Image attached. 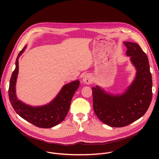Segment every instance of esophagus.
Instances as JSON below:
<instances>
[{"label":"esophagus","mask_w":159,"mask_h":159,"mask_svg":"<svg viewBox=\"0 0 159 159\" xmlns=\"http://www.w3.org/2000/svg\"><path fill=\"white\" fill-rule=\"evenodd\" d=\"M82 80H83V82L85 84H90V83L93 82V78H92V77H91V75H90L85 74V75H84Z\"/></svg>","instance_id":"1"}]
</instances>
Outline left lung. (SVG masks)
Listing matches in <instances>:
<instances>
[{
	"mask_svg": "<svg viewBox=\"0 0 159 159\" xmlns=\"http://www.w3.org/2000/svg\"><path fill=\"white\" fill-rule=\"evenodd\" d=\"M126 55L137 70L135 79L122 94L106 93L96 85L92 88L96 115L111 127H123L142 117L152 99V79L148 57L137 43L123 42Z\"/></svg>",
	"mask_w": 159,
	"mask_h": 159,
	"instance_id": "1",
	"label": "left lung"
}]
</instances>
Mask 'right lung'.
Instances as JSON below:
<instances>
[{
  "label": "right lung",
  "instance_id": "add662e5",
  "mask_svg": "<svg viewBox=\"0 0 159 159\" xmlns=\"http://www.w3.org/2000/svg\"><path fill=\"white\" fill-rule=\"evenodd\" d=\"M26 48V46L19 52L16 61V69L12 74L9 83V101L16 113L21 118L37 127L50 128L58 125L65 118L80 82L77 80L65 85L57 97L44 106L33 107L22 102L16 95V83L19 72L18 59Z\"/></svg>",
  "mask_w": 159,
  "mask_h": 159
}]
</instances>
